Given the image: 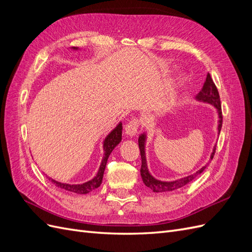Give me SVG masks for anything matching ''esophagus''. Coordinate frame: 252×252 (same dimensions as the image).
Returning a JSON list of instances; mask_svg holds the SVG:
<instances>
[{
	"mask_svg": "<svg viewBox=\"0 0 252 252\" xmlns=\"http://www.w3.org/2000/svg\"><path fill=\"white\" fill-rule=\"evenodd\" d=\"M139 126H140L139 120L136 119V118H132V119L127 123V125H126V127H125V132H126L128 135L133 136V135L136 134V132H138Z\"/></svg>",
	"mask_w": 252,
	"mask_h": 252,
	"instance_id": "34e87169",
	"label": "esophagus"
}]
</instances>
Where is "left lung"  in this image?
Returning <instances> with one entry per match:
<instances>
[{
	"label": "left lung",
	"mask_w": 252,
	"mask_h": 252,
	"mask_svg": "<svg viewBox=\"0 0 252 252\" xmlns=\"http://www.w3.org/2000/svg\"><path fill=\"white\" fill-rule=\"evenodd\" d=\"M197 101H201L204 103H208L215 106L217 108V111L219 113V126H218V130L219 134L220 131V128H222V123H223V117H222V107H220V94L218 88L216 86L215 82L212 81L210 74H207V78H206V81L204 83V86L202 90L200 91L197 95L195 96ZM145 142H146V133H142L139 138V147L141 151V158H142V166H141V177L144 182V184L147 187H149L154 192H165V191H172V190L179 189L183 186L187 185L188 183L194 180L197 175L201 174L207 165L203 166L200 170H197L193 174H190L188 177L182 178L175 181L171 182H165V181H159L157 180L156 178L152 177V175L149 173L148 167H147V162H146V154H145ZM216 152V146L213 147L212 154L210 156V158H213V156H215Z\"/></svg>",
	"instance_id": "obj_1"
}]
</instances>
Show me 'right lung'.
Returning a JSON list of instances; mask_svg holds the SVG:
<instances>
[{"label":"right lung","mask_w":252,"mask_h":252,"mask_svg":"<svg viewBox=\"0 0 252 252\" xmlns=\"http://www.w3.org/2000/svg\"><path fill=\"white\" fill-rule=\"evenodd\" d=\"M77 47H73V50H77ZM122 123L120 122L119 125L113 129V130L106 136V139L103 144V148H104V158L102 159V163L100 168H98V171L96 173L95 177L90 180L86 183H83V184H78V185H70V184H66V183H61L58 181H55L49 178V180L52 182V184H55L57 187L62 188L67 190V191H71L78 194H86L90 191H93L94 189L100 187L103 181V175L105 171V167L106 164H107V159L114 149V147L122 141Z\"/></svg>","instance_id":"1"}]
</instances>
